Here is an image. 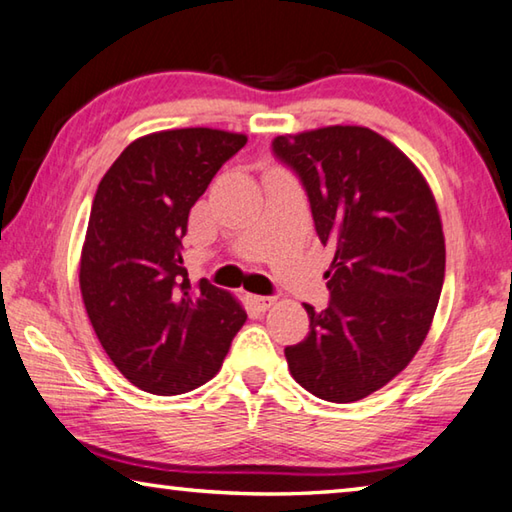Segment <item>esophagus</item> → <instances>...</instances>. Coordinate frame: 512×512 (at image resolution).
Segmentation results:
<instances>
[{
	"label": "esophagus",
	"mask_w": 512,
	"mask_h": 512,
	"mask_svg": "<svg viewBox=\"0 0 512 512\" xmlns=\"http://www.w3.org/2000/svg\"><path fill=\"white\" fill-rule=\"evenodd\" d=\"M250 305H253L257 311H266L275 305V298L271 296H250Z\"/></svg>",
	"instance_id": "esophagus-1"
}]
</instances>
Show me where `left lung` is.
<instances>
[{
	"instance_id": "obj_1",
	"label": "left lung",
	"mask_w": 512,
	"mask_h": 512,
	"mask_svg": "<svg viewBox=\"0 0 512 512\" xmlns=\"http://www.w3.org/2000/svg\"><path fill=\"white\" fill-rule=\"evenodd\" d=\"M273 151L298 173L316 232L334 248L329 305H305L309 334L284 348L293 379L348 404L409 366L429 334L445 280V235L420 169L366 126L280 135Z\"/></svg>"
}]
</instances>
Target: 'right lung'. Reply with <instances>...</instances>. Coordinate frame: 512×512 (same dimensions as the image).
I'll return each instance as SVG.
<instances>
[{
    "mask_svg": "<svg viewBox=\"0 0 512 512\" xmlns=\"http://www.w3.org/2000/svg\"><path fill=\"white\" fill-rule=\"evenodd\" d=\"M248 142L219 128L137 137L101 178L81 250L79 284L103 350L131 384L180 395L221 370L246 309L183 266L189 210Z\"/></svg>",
    "mask_w": 512,
    "mask_h": 512,
    "instance_id": "obj_1",
    "label": "right lung"
}]
</instances>
